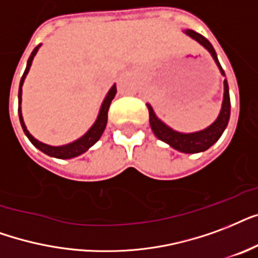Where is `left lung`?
<instances>
[{"label":"left lung","instance_id":"left-lung-1","mask_svg":"<svg viewBox=\"0 0 258 258\" xmlns=\"http://www.w3.org/2000/svg\"><path fill=\"white\" fill-rule=\"evenodd\" d=\"M185 33L189 37L197 40L198 43L202 44L211 53V56L214 57L215 63L218 64L222 75H225V71H223L221 64H219L215 49L213 48L210 41L206 39L205 36H202L201 33H198L195 31H191V29H187ZM223 85H225V93H223L222 109H221L218 118H217V121L213 125L207 127V129L197 132V133H188V135H185V133H179V132L172 131L171 127H168L165 123H163L160 119L157 118L156 114L153 113V109L151 107V105H147L148 110H149V123H151V127L153 133H155V136L159 140L164 141V143H167L172 148L177 149V151L184 152V153H198V152H203L206 149H209L222 136L223 131L227 126L229 118H230V95H229V86H227L226 79L223 82Z\"/></svg>","mask_w":258,"mask_h":258}]
</instances>
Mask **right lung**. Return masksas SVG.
Instances as JSON below:
<instances>
[{
  "instance_id": "obj_1",
  "label": "right lung",
  "mask_w": 258,
  "mask_h": 258,
  "mask_svg": "<svg viewBox=\"0 0 258 258\" xmlns=\"http://www.w3.org/2000/svg\"><path fill=\"white\" fill-rule=\"evenodd\" d=\"M40 47V45H39ZM39 47H36L33 49V52L31 53V56L28 59V63H27V69L24 71V75L21 78V82H20V89H19V105L21 103V86L24 83V79L27 77L28 71H29V67L32 64V60H33V56L36 55L37 52V49ZM115 93H117V87L115 85L113 86L110 89V91L107 93L106 98H105V101L102 103L101 106V111H99V115H98L97 121L94 123L91 129H90L87 133H86L83 137H81L79 140L77 141H74V143L69 144V145H63V147H51V145H47V144H43L37 141V140L33 137V136L27 131V126H25V123H24V119H23V115H21V107L19 106V117H20V122H21V126H23V131L24 133L27 135V137L29 139L33 145L36 148H39L40 151L44 152L45 155L48 156H52V157H56V159H71V157H75V156H79L82 153H85L90 147H93L94 144L97 143L99 137L102 136L103 131H105V127H106V123H107V111H109V107H110V103L113 101V98L115 97Z\"/></svg>"
}]
</instances>
